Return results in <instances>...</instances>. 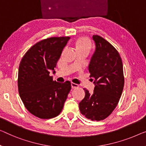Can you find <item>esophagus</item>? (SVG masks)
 <instances>
[{
    "label": "esophagus",
    "mask_w": 146,
    "mask_h": 146,
    "mask_svg": "<svg viewBox=\"0 0 146 146\" xmlns=\"http://www.w3.org/2000/svg\"><path fill=\"white\" fill-rule=\"evenodd\" d=\"M71 88H72L73 89V88H78V87H79V85H78L77 84L73 83V82H71Z\"/></svg>",
    "instance_id": "1"
}]
</instances>
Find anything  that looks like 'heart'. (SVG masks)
Listing matches in <instances>:
<instances>
[{"instance_id":"obj_1","label":"heart","mask_w":146,"mask_h":146,"mask_svg":"<svg viewBox=\"0 0 146 146\" xmlns=\"http://www.w3.org/2000/svg\"><path fill=\"white\" fill-rule=\"evenodd\" d=\"M75 46L77 52H85L88 54L91 49V42L90 39L86 36H80L76 39Z\"/></svg>"}]
</instances>
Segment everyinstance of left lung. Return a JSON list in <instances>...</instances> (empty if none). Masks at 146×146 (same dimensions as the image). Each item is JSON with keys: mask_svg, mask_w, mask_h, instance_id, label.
Masks as SVG:
<instances>
[{"mask_svg": "<svg viewBox=\"0 0 146 146\" xmlns=\"http://www.w3.org/2000/svg\"><path fill=\"white\" fill-rule=\"evenodd\" d=\"M95 51L88 66L91 81L95 87L79 104L82 115L91 121L104 120L118 104L124 87L123 62L119 52L98 35H93Z\"/></svg>", "mask_w": 146, "mask_h": 146, "instance_id": "1", "label": "left lung"}]
</instances>
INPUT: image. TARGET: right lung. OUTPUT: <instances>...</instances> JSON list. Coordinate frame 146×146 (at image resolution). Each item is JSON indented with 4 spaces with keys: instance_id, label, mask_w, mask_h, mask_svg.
<instances>
[{
    "instance_id": "right-lung-1",
    "label": "right lung",
    "mask_w": 146,
    "mask_h": 146,
    "mask_svg": "<svg viewBox=\"0 0 146 146\" xmlns=\"http://www.w3.org/2000/svg\"><path fill=\"white\" fill-rule=\"evenodd\" d=\"M70 37H51L36 43L23 56L19 66L17 85L26 109L40 119H51L62 111L71 82L54 81L58 60Z\"/></svg>"
}]
</instances>
